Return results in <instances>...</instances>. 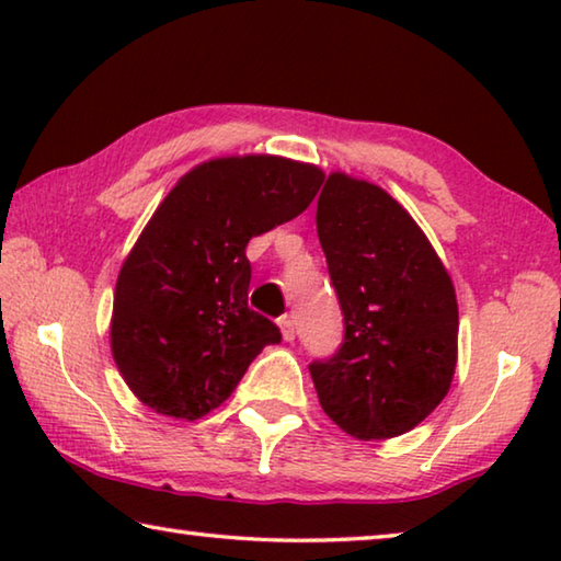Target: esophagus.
<instances>
[{"label": "esophagus", "mask_w": 561, "mask_h": 561, "mask_svg": "<svg viewBox=\"0 0 561 561\" xmlns=\"http://www.w3.org/2000/svg\"><path fill=\"white\" fill-rule=\"evenodd\" d=\"M279 329H282L284 341H294V336H297V324H294L291 317H282L279 319Z\"/></svg>", "instance_id": "1"}]
</instances>
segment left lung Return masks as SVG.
<instances>
[{"label":"left lung","mask_w":561,"mask_h":561,"mask_svg":"<svg viewBox=\"0 0 561 561\" xmlns=\"http://www.w3.org/2000/svg\"><path fill=\"white\" fill-rule=\"evenodd\" d=\"M317 232L344 314L331 358L311 360L319 403L358 440L415 428L448 393L458 360V301L421 227L366 180L331 173Z\"/></svg>","instance_id":"obj_1"}]
</instances>
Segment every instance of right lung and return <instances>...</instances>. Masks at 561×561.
Wrapping results in <instances>:
<instances>
[{"label": "right lung", "instance_id": "1", "mask_svg": "<svg viewBox=\"0 0 561 561\" xmlns=\"http://www.w3.org/2000/svg\"><path fill=\"white\" fill-rule=\"evenodd\" d=\"M324 173L277 156L190 170L150 217L113 297L111 348L148 408L197 421L225 403L279 327L247 307V242L314 201Z\"/></svg>", "mask_w": 561, "mask_h": 561}]
</instances>
